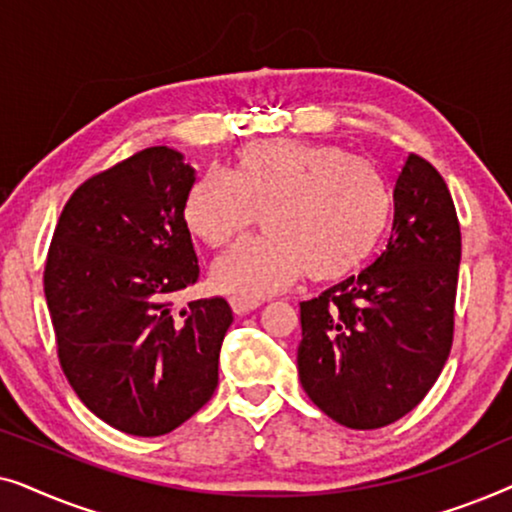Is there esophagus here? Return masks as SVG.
<instances>
[{"label":"esophagus","mask_w":512,"mask_h":512,"mask_svg":"<svg viewBox=\"0 0 512 512\" xmlns=\"http://www.w3.org/2000/svg\"><path fill=\"white\" fill-rule=\"evenodd\" d=\"M261 305L258 300H247V298H230V307H233L235 314H247L251 310H256V307Z\"/></svg>","instance_id":"1"}]
</instances>
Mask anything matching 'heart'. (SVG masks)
I'll use <instances>...</instances> for the list:
<instances>
[{
    "label": "heart",
    "mask_w": 512,
    "mask_h": 512,
    "mask_svg": "<svg viewBox=\"0 0 512 512\" xmlns=\"http://www.w3.org/2000/svg\"><path fill=\"white\" fill-rule=\"evenodd\" d=\"M389 209L373 163L338 146L279 139L244 146L235 174H200L181 214L200 242L226 247L261 212L265 235L240 242L212 270L221 291L261 300L303 272L317 282L349 275L380 240Z\"/></svg>",
    "instance_id": "obj_1"
}]
</instances>
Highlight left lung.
<instances>
[{"label": "left lung", "mask_w": 512, "mask_h": 512, "mask_svg": "<svg viewBox=\"0 0 512 512\" xmlns=\"http://www.w3.org/2000/svg\"><path fill=\"white\" fill-rule=\"evenodd\" d=\"M459 261L452 195L436 167L410 153L382 254L300 303L298 375L321 412L368 431L422 403L452 349Z\"/></svg>", "instance_id": "1"}]
</instances>
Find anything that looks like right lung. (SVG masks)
Wrapping results in <instances>:
<instances>
[{
  "label": "right lung",
  "instance_id": "add662e5",
  "mask_svg": "<svg viewBox=\"0 0 512 512\" xmlns=\"http://www.w3.org/2000/svg\"><path fill=\"white\" fill-rule=\"evenodd\" d=\"M195 170L151 146L76 188L44 270L58 359L83 405L130 436H165L219 384L233 310L202 298L172 312L200 265L184 214Z\"/></svg>",
  "mask_w": 512,
  "mask_h": 512
}]
</instances>
